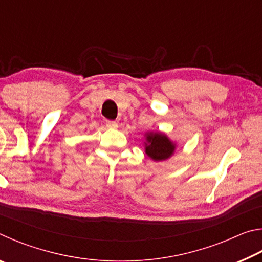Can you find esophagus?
I'll list each match as a JSON object with an SVG mask.
<instances>
[{
  "mask_svg": "<svg viewBox=\"0 0 262 262\" xmlns=\"http://www.w3.org/2000/svg\"><path fill=\"white\" fill-rule=\"evenodd\" d=\"M106 126H107L108 128H118V122L112 121V120H107L106 121Z\"/></svg>",
  "mask_w": 262,
  "mask_h": 262,
  "instance_id": "1",
  "label": "esophagus"
}]
</instances>
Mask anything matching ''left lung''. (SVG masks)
Masks as SVG:
<instances>
[{
	"label": "left lung",
	"mask_w": 262,
	"mask_h": 262,
	"mask_svg": "<svg viewBox=\"0 0 262 262\" xmlns=\"http://www.w3.org/2000/svg\"><path fill=\"white\" fill-rule=\"evenodd\" d=\"M145 154L154 161H165L174 154L176 144L161 132H150L145 134Z\"/></svg>",
	"instance_id": "obj_1"
}]
</instances>
